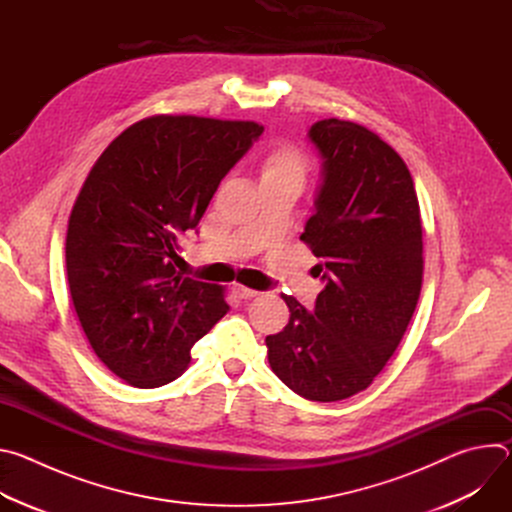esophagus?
<instances>
[{
    "instance_id": "34e87169",
    "label": "esophagus",
    "mask_w": 512,
    "mask_h": 512,
    "mask_svg": "<svg viewBox=\"0 0 512 512\" xmlns=\"http://www.w3.org/2000/svg\"><path fill=\"white\" fill-rule=\"evenodd\" d=\"M233 294H235L237 298H241V300H251V298H257V296H259V291L235 283V285H233Z\"/></svg>"
}]
</instances>
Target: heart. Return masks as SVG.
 I'll return each instance as SVG.
<instances>
[{
  "label": "heart",
  "mask_w": 512,
  "mask_h": 512,
  "mask_svg": "<svg viewBox=\"0 0 512 512\" xmlns=\"http://www.w3.org/2000/svg\"><path fill=\"white\" fill-rule=\"evenodd\" d=\"M310 170L308 158L291 145H277L261 164V182H279L300 186L304 184Z\"/></svg>",
  "instance_id": "b5f03b06"
}]
</instances>
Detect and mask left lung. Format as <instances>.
<instances>
[{
	"mask_svg": "<svg viewBox=\"0 0 512 512\" xmlns=\"http://www.w3.org/2000/svg\"><path fill=\"white\" fill-rule=\"evenodd\" d=\"M322 160L302 241L320 257L314 310L283 296L287 326L265 338L273 373L294 393L330 403L367 389L415 312L423 241L413 178L367 127L322 119L308 129Z\"/></svg>",
	"mask_w": 512,
	"mask_h": 512,
	"instance_id": "left-lung-1",
	"label": "left lung"
}]
</instances>
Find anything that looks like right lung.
Instances as JSON below:
<instances>
[{
    "mask_svg": "<svg viewBox=\"0 0 512 512\" xmlns=\"http://www.w3.org/2000/svg\"><path fill=\"white\" fill-rule=\"evenodd\" d=\"M261 133L253 121L148 117L87 176L68 221V287L95 354L129 385L174 381L229 312L221 287L178 271L182 239Z\"/></svg>",
    "mask_w": 512,
    "mask_h": 512,
    "instance_id": "add662e5",
    "label": "right lung"
}]
</instances>
